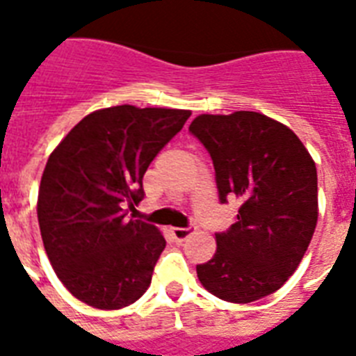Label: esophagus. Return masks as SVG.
I'll use <instances>...</instances> for the list:
<instances>
[{
    "instance_id": "1",
    "label": "esophagus",
    "mask_w": 356,
    "mask_h": 356,
    "mask_svg": "<svg viewBox=\"0 0 356 356\" xmlns=\"http://www.w3.org/2000/svg\"><path fill=\"white\" fill-rule=\"evenodd\" d=\"M170 233H172V236L175 238L177 242H183V240H186L190 234L194 233V229L192 227H172L170 229Z\"/></svg>"
}]
</instances>
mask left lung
I'll return each instance as SVG.
<instances>
[{
	"instance_id": "left-lung-1",
	"label": "left lung",
	"mask_w": 356,
	"mask_h": 356,
	"mask_svg": "<svg viewBox=\"0 0 356 356\" xmlns=\"http://www.w3.org/2000/svg\"><path fill=\"white\" fill-rule=\"evenodd\" d=\"M190 131L211 153L222 203L242 201L200 264L205 290L229 303L277 292L298 270L318 223V173L298 134L260 113L200 114Z\"/></svg>"
}]
</instances>
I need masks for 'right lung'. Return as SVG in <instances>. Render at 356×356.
Segmentation results:
<instances>
[{"label": "right lung", "mask_w": 356, "mask_h": 356, "mask_svg": "<svg viewBox=\"0 0 356 356\" xmlns=\"http://www.w3.org/2000/svg\"><path fill=\"white\" fill-rule=\"evenodd\" d=\"M190 114L99 108L51 151L38 188V225L53 270L83 303L118 310L149 288L166 240L155 225L127 218L123 207L142 201L145 170Z\"/></svg>", "instance_id": "add662e5"}]
</instances>
